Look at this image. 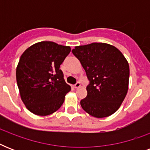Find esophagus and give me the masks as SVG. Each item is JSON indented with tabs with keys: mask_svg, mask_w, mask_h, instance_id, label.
<instances>
[{
	"mask_svg": "<svg viewBox=\"0 0 150 150\" xmlns=\"http://www.w3.org/2000/svg\"><path fill=\"white\" fill-rule=\"evenodd\" d=\"M80 86H81V84H80V82H76L75 85H73V87L75 88V89H77V88H79V87H80Z\"/></svg>",
	"mask_w": 150,
	"mask_h": 150,
	"instance_id": "1",
	"label": "esophagus"
}]
</instances>
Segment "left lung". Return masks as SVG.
I'll list each match as a JSON object with an SVG mask.
<instances>
[{"label":"left lung","instance_id":"1","mask_svg":"<svg viewBox=\"0 0 150 150\" xmlns=\"http://www.w3.org/2000/svg\"><path fill=\"white\" fill-rule=\"evenodd\" d=\"M89 80L87 96L80 101L82 109L98 118L117 110L128 92L129 65L121 52L103 43L75 47L71 50Z\"/></svg>","mask_w":150,"mask_h":150}]
</instances>
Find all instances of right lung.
Wrapping results in <instances>:
<instances>
[{
    "label": "right lung",
    "mask_w": 150,
    "mask_h": 150,
    "mask_svg": "<svg viewBox=\"0 0 150 150\" xmlns=\"http://www.w3.org/2000/svg\"><path fill=\"white\" fill-rule=\"evenodd\" d=\"M70 51V47L42 41L22 54L16 80L22 102L34 114L47 116L63 104L71 86L64 81L60 65Z\"/></svg>",
    "instance_id": "obj_1"
}]
</instances>
